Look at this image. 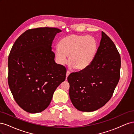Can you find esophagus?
I'll return each mask as SVG.
<instances>
[{
	"mask_svg": "<svg viewBox=\"0 0 134 134\" xmlns=\"http://www.w3.org/2000/svg\"><path fill=\"white\" fill-rule=\"evenodd\" d=\"M70 74V72L69 71V70H67V71H66V77H68V76H69V75Z\"/></svg>",
	"mask_w": 134,
	"mask_h": 134,
	"instance_id": "1",
	"label": "esophagus"
}]
</instances>
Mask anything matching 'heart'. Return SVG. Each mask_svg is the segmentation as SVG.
<instances>
[{
  "label": "heart",
  "mask_w": 134,
  "mask_h": 134,
  "mask_svg": "<svg viewBox=\"0 0 134 134\" xmlns=\"http://www.w3.org/2000/svg\"><path fill=\"white\" fill-rule=\"evenodd\" d=\"M98 48L97 40L91 36L71 34L61 39L55 56L60 64L69 63L76 70L88 66L95 58Z\"/></svg>",
  "instance_id": "b5f03b06"
}]
</instances>
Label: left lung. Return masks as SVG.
<instances>
[{
	"label": "left lung",
	"instance_id": "obj_1",
	"mask_svg": "<svg viewBox=\"0 0 134 134\" xmlns=\"http://www.w3.org/2000/svg\"><path fill=\"white\" fill-rule=\"evenodd\" d=\"M121 58L114 43L102 32L95 58L84 69L68 77L69 94L79 111L92 112L108 102L120 79Z\"/></svg>",
	"mask_w": 134,
	"mask_h": 134
}]
</instances>
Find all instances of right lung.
Returning <instances> with one entry per match:
<instances>
[{
    "label": "right lung",
    "instance_id": "1",
    "mask_svg": "<svg viewBox=\"0 0 134 134\" xmlns=\"http://www.w3.org/2000/svg\"><path fill=\"white\" fill-rule=\"evenodd\" d=\"M58 28L27 30L15 41L8 58V84L15 102L25 111L36 113L50 104L65 80L66 69L55 62L52 43Z\"/></svg>",
    "mask_w": 134,
    "mask_h": 134
}]
</instances>
